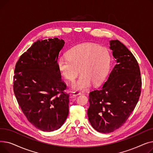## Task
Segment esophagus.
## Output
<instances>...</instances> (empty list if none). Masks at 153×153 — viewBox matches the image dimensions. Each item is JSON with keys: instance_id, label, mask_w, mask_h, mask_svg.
Instances as JSON below:
<instances>
[{"instance_id": "esophagus-1", "label": "esophagus", "mask_w": 153, "mask_h": 153, "mask_svg": "<svg viewBox=\"0 0 153 153\" xmlns=\"http://www.w3.org/2000/svg\"><path fill=\"white\" fill-rule=\"evenodd\" d=\"M83 94L82 92H79V91H75L74 92H72V95L74 96V97H76L77 95H81Z\"/></svg>"}]
</instances>
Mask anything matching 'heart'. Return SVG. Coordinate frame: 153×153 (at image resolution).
I'll list each match as a JSON object with an SVG mask.
<instances>
[{
	"mask_svg": "<svg viewBox=\"0 0 153 153\" xmlns=\"http://www.w3.org/2000/svg\"><path fill=\"white\" fill-rule=\"evenodd\" d=\"M110 54L105 48L92 43H84L72 48L68 57L61 56L57 60V67L61 76L73 81L71 85L75 91H86L94 84H100L106 77L110 68Z\"/></svg>",
	"mask_w": 153,
	"mask_h": 153,
	"instance_id": "heart-1",
	"label": "heart"
}]
</instances>
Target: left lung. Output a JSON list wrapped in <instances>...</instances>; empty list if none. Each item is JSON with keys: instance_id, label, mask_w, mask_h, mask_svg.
Wrapping results in <instances>:
<instances>
[{"instance_id": "left-lung-1", "label": "left lung", "mask_w": 153, "mask_h": 153, "mask_svg": "<svg viewBox=\"0 0 153 153\" xmlns=\"http://www.w3.org/2000/svg\"><path fill=\"white\" fill-rule=\"evenodd\" d=\"M116 64L100 89L89 94L88 118L95 130L113 132L122 126L137 104L141 88L138 63L118 40H110Z\"/></svg>"}]
</instances>
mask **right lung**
I'll return each instance as SVG.
<instances>
[{"label": "right lung", "instance_id": "add662e5", "mask_svg": "<svg viewBox=\"0 0 153 153\" xmlns=\"http://www.w3.org/2000/svg\"><path fill=\"white\" fill-rule=\"evenodd\" d=\"M58 38L38 40L16 64L13 91L28 121L38 129L53 131L60 128L69 114V94L57 67L64 46Z\"/></svg>", "mask_w": 153, "mask_h": 153}]
</instances>
